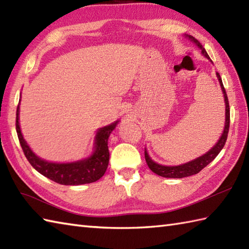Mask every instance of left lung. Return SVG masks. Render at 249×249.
<instances>
[{"mask_svg": "<svg viewBox=\"0 0 249 249\" xmlns=\"http://www.w3.org/2000/svg\"><path fill=\"white\" fill-rule=\"evenodd\" d=\"M188 38L194 41V43L198 46V48L201 49V52L202 54L208 57L210 60L209 54L206 53L205 49L202 47L199 41L195 38L193 36H188ZM216 76L218 78V81L220 83V88L223 89V94H224V98H225V105H226V122H225V128H224V133L221 134V137L219 138V140L216 142V144L211 149L209 152H206L204 155L200 156L196 160L183 163V165L179 166H162L160 165V163L155 162L154 160H152V158L147 154L146 150H144V157L147 166L151 169V170L158 174V176L163 177V178H186V177H190L194 176V174L199 173L204 167H206L209 165L211 161H213L214 158L219 154V152L223 150V147L225 146V143L227 141V137H228V133H229V127H230V108H229V100H228V96H227L226 89L224 88L223 81H221V78L219 76V73H216Z\"/></svg>", "mask_w": 249, "mask_h": 249, "instance_id": "obj_1", "label": "left lung"}]
</instances>
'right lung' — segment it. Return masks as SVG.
<instances>
[{"label":"right lung","instance_id":"obj_1","mask_svg":"<svg viewBox=\"0 0 249 249\" xmlns=\"http://www.w3.org/2000/svg\"><path fill=\"white\" fill-rule=\"evenodd\" d=\"M16 115H17L16 116V130H17L19 142L26 160L35 170L43 174L44 177L62 185H82L96 182L104 176L109 163L108 139L119 121L97 130V134L95 136L94 152L91 156L75 162L57 163L44 160L34 154L21 134L19 125V106Z\"/></svg>","mask_w":249,"mask_h":249}]
</instances>
